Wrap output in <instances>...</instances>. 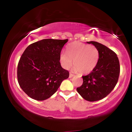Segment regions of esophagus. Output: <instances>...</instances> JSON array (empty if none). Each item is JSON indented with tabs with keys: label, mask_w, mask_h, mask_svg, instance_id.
Wrapping results in <instances>:
<instances>
[{
	"label": "esophagus",
	"mask_w": 132,
	"mask_h": 132,
	"mask_svg": "<svg viewBox=\"0 0 132 132\" xmlns=\"http://www.w3.org/2000/svg\"><path fill=\"white\" fill-rule=\"evenodd\" d=\"M75 76V75L73 74L72 73H70V75H69V78L73 77V76Z\"/></svg>",
	"instance_id": "esophagus-1"
}]
</instances>
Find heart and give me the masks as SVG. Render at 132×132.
Returning a JSON list of instances; mask_svg holds the SVG:
<instances>
[{
  "mask_svg": "<svg viewBox=\"0 0 132 132\" xmlns=\"http://www.w3.org/2000/svg\"><path fill=\"white\" fill-rule=\"evenodd\" d=\"M99 59V52L94 45L74 42L68 48V52H62L60 59L62 66L70 68L73 64L76 70L86 74L95 68Z\"/></svg>",
  "mask_w": 132,
  "mask_h": 132,
  "instance_id": "1",
  "label": "heart"
}]
</instances>
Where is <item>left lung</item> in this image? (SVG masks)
Wrapping results in <instances>:
<instances>
[{
  "label": "left lung",
  "instance_id": "8db88e82",
  "mask_svg": "<svg viewBox=\"0 0 132 132\" xmlns=\"http://www.w3.org/2000/svg\"><path fill=\"white\" fill-rule=\"evenodd\" d=\"M87 43L97 48L99 59L92 71L82 76L83 82L77 91L84 100L93 102L103 99L115 88L119 76L120 64L117 55L112 50L95 41Z\"/></svg>",
  "mask_w": 132,
  "mask_h": 132
}]
</instances>
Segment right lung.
Listing matches in <instances>:
<instances>
[{"label":"right lung","mask_w":132,"mask_h":132,"mask_svg":"<svg viewBox=\"0 0 132 132\" xmlns=\"http://www.w3.org/2000/svg\"><path fill=\"white\" fill-rule=\"evenodd\" d=\"M68 39H44L30 44L22 54L17 66L19 84L27 95L43 101L55 94L69 71L60 63L61 51Z\"/></svg>","instance_id":"obj_1"}]
</instances>
